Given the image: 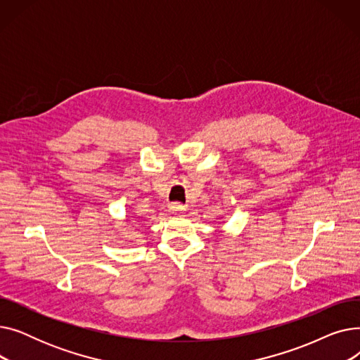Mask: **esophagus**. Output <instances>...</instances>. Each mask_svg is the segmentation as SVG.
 <instances>
[{
	"instance_id": "obj_1",
	"label": "esophagus",
	"mask_w": 360,
	"mask_h": 360,
	"mask_svg": "<svg viewBox=\"0 0 360 360\" xmlns=\"http://www.w3.org/2000/svg\"><path fill=\"white\" fill-rule=\"evenodd\" d=\"M170 212H174L175 214H182V213H185L186 212V207L185 205H182V204H172L170 205Z\"/></svg>"
}]
</instances>
